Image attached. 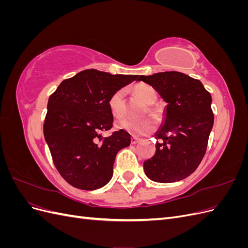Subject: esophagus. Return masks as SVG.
<instances>
[{"label":"esophagus","mask_w":248,"mask_h":248,"mask_svg":"<svg viewBox=\"0 0 248 248\" xmlns=\"http://www.w3.org/2000/svg\"><path fill=\"white\" fill-rule=\"evenodd\" d=\"M140 140V139H139V138H137V137H132L131 138V144L132 145H136V144H138V142Z\"/></svg>","instance_id":"34e87169"}]
</instances>
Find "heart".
<instances>
[{"label":"heart","mask_w":248,"mask_h":248,"mask_svg":"<svg viewBox=\"0 0 248 248\" xmlns=\"http://www.w3.org/2000/svg\"><path fill=\"white\" fill-rule=\"evenodd\" d=\"M133 92L140 99H141L147 104H154L157 100V92L151 86L146 84H140L133 88ZM108 108L114 117H120L124 114L125 104H124V91L118 90L110 96L108 99ZM150 112L152 115H156V111L153 108H150ZM115 127L119 130H124L134 136H142L147 134L154 128V122L151 119L140 120L136 121L129 118H120L116 120Z\"/></svg>","instance_id":"obj_1"}]
</instances>
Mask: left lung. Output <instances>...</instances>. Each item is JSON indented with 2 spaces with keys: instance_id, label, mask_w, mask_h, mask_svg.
Listing matches in <instances>:
<instances>
[{
  "instance_id": "left-lung-1",
  "label": "left lung",
  "mask_w": 248,
  "mask_h": 248,
  "mask_svg": "<svg viewBox=\"0 0 248 248\" xmlns=\"http://www.w3.org/2000/svg\"><path fill=\"white\" fill-rule=\"evenodd\" d=\"M168 104L156 140L155 155L144 162L146 176L154 182L172 183L191 175L204 157L214 123L211 95L199 79L167 71L139 76Z\"/></svg>"
}]
</instances>
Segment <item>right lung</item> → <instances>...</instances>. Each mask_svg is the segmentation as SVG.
<instances>
[{"instance_id":"obj_1","label":"right lung","mask_w":248,"mask_h":248,"mask_svg":"<svg viewBox=\"0 0 248 248\" xmlns=\"http://www.w3.org/2000/svg\"><path fill=\"white\" fill-rule=\"evenodd\" d=\"M139 76H124L87 69L63 80L47 103L43 133L61 176L73 187L99 189L114 174L116 155L130 145V134L111 128L108 99Z\"/></svg>"}]
</instances>
